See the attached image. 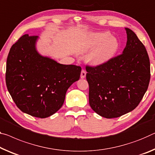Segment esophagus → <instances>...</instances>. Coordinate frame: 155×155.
Here are the masks:
<instances>
[{
    "instance_id": "1",
    "label": "esophagus",
    "mask_w": 155,
    "mask_h": 155,
    "mask_svg": "<svg viewBox=\"0 0 155 155\" xmlns=\"http://www.w3.org/2000/svg\"><path fill=\"white\" fill-rule=\"evenodd\" d=\"M85 77H86V72L85 70H82L81 73V78H85Z\"/></svg>"
}]
</instances>
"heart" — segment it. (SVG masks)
Segmentation results:
<instances>
[{"instance_id": "1", "label": "heart", "mask_w": 155, "mask_h": 155, "mask_svg": "<svg viewBox=\"0 0 155 155\" xmlns=\"http://www.w3.org/2000/svg\"><path fill=\"white\" fill-rule=\"evenodd\" d=\"M93 48L87 55V61L92 65H100L108 61L116 53L118 42L107 32H92L86 36L78 50L81 53H85Z\"/></svg>"}]
</instances>
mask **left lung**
<instances>
[{"mask_svg": "<svg viewBox=\"0 0 155 155\" xmlns=\"http://www.w3.org/2000/svg\"><path fill=\"white\" fill-rule=\"evenodd\" d=\"M125 29L127 43L121 55L97 67L86 66L90 105L107 119L119 117L136 108L150 78L146 48L133 31Z\"/></svg>", "mask_w": 155, "mask_h": 155, "instance_id": "1", "label": "left lung"}]
</instances>
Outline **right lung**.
Returning <instances> with one entry per match:
<instances>
[{
    "label": "right lung",
    "instance_id": "1",
    "mask_svg": "<svg viewBox=\"0 0 155 155\" xmlns=\"http://www.w3.org/2000/svg\"><path fill=\"white\" fill-rule=\"evenodd\" d=\"M38 38L25 34L12 46L5 81L17 107L24 113L43 119L62 107L68 89L79 79L81 68L61 64L41 55L36 50Z\"/></svg>",
    "mask_w": 155,
    "mask_h": 155
}]
</instances>
